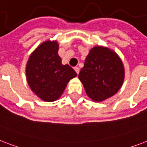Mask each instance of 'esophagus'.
Segmentation results:
<instances>
[{
	"label": "esophagus",
	"mask_w": 147,
	"mask_h": 147,
	"mask_svg": "<svg viewBox=\"0 0 147 147\" xmlns=\"http://www.w3.org/2000/svg\"><path fill=\"white\" fill-rule=\"evenodd\" d=\"M74 69H75V71H76V73H77V74H78V73H79V68H78V67H75V68H74Z\"/></svg>",
	"instance_id": "esophagus-1"
}]
</instances>
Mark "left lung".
Instances as JSON below:
<instances>
[{"mask_svg":"<svg viewBox=\"0 0 147 147\" xmlns=\"http://www.w3.org/2000/svg\"><path fill=\"white\" fill-rule=\"evenodd\" d=\"M124 76L120 58L115 52L101 47L90 50L78 75L88 96L96 102L116 94L122 85Z\"/></svg>","mask_w":147,"mask_h":147,"instance_id":"left-lung-1","label":"left lung"}]
</instances>
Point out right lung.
<instances>
[{
    "instance_id": "add662e5",
    "label": "right lung",
    "mask_w": 147,
    "mask_h": 147,
    "mask_svg": "<svg viewBox=\"0 0 147 147\" xmlns=\"http://www.w3.org/2000/svg\"><path fill=\"white\" fill-rule=\"evenodd\" d=\"M57 41H45L32 53L26 65L27 82L41 100L55 101L61 96L69 80L77 76L69 65H62Z\"/></svg>"
}]
</instances>
